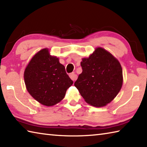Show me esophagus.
Instances as JSON below:
<instances>
[{
    "mask_svg": "<svg viewBox=\"0 0 147 147\" xmlns=\"http://www.w3.org/2000/svg\"><path fill=\"white\" fill-rule=\"evenodd\" d=\"M69 77L71 78V79L73 80V81H75V80H76V79H77L78 76L76 75L75 73H72L69 74Z\"/></svg>",
    "mask_w": 147,
    "mask_h": 147,
    "instance_id": "obj_1",
    "label": "esophagus"
}]
</instances>
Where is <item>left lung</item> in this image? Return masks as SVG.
<instances>
[{
    "label": "left lung",
    "mask_w": 147,
    "mask_h": 147,
    "mask_svg": "<svg viewBox=\"0 0 147 147\" xmlns=\"http://www.w3.org/2000/svg\"><path fill=\"white\" fill-rule=\"evenodd\" d=\"M82 73L74 86L88 104L102 107L110 103L122 88V69L116 58L102 48H97L81 62Z\"/></svg>",
    "instance_id": "1"
}]
</instances>
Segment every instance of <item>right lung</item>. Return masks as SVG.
Returning a JSON list of instances; mask_svg holds the SVG:
<instances>
[{
  "instance_id": "right-lung-1",
  "label": "right lung",
  "mask_w": 147,
  "mask_h": 147,
  "mask_svg": "<svg viewBox=\"0 0 147 147\" xmlns=\"http://www.w3.org/2000/svg\"><path fill=\"white\" fill-rule=\"evenodd\" d=\"M26 88L32 97L41 104L51 106L62 100L73 82L65 67L57 57L51 56L48 49L38 51L24 72Z\"/></svg>"
}]
</instances>
